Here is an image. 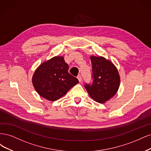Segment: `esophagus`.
Here are the masks:
<instances>
[{"label": "esophagus", "mask_w": 151, "mask_h": 151, "mask_svg": "<svg viewBox=\"0 0 151 151\" xmlns=\"http://www.w3.org/2000/svg\"><path fill=\"white\" fill-rule=\"evenodd\" d=\"M77 78H78V80H79V81H80V82H81V80H82V78H81V76L80 75H79L78 76H77Z\"/></svg>", "instance_id": "obj_1"}]
</instances>
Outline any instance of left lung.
Masks as SVG:
<instances>
[{"mask_svg":"<svg viewBox=\"0 0 151 151\" xmlns=\"http://www.w3.org/2000/svg\"><path fill=\"white\" fill-rule=\"evenodd\" d=\"M92 65V84L85 88L95 101L104 104L116 94L120 86V76L116 68L102 56H90Z\"/></svg>","mask_w":151,"mask_h":151,"instance_id":"8db88e82","label":"left lung"}]
</instances>
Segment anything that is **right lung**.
Wrapping results in <instances>:
<instances>
[{
	"label": "right lung",
	"mask_w": 151,
	"mask_h": 151,
	"mask_svg": "<svg viewBox=\"0 0 151 151\" xmlns=\"http://www.w3.org/2000/svg\"><path fill=\"white\" fill-rule=\"evenodd\" d=\"M68 69L63 56H55L41 63L32 79L37 93L50 101H56L64 96L79 82L69 73Z\"/></svg>",
	"instance_id": "obj_1"
}]
</instances>
